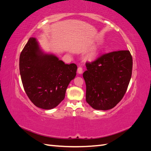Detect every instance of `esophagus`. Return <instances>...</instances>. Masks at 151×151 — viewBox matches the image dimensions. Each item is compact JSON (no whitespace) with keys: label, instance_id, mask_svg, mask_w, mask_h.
<instances>
[{"label":"esophagus","instance_id":"esophagus-1","mask_svg":"<svg viewBox=\"0 0 151 151\" xmlns=\"http://www.w3.org/2000/svg\"><path fill=\"white\" fill-rule=\"evenodd\" d=\"M83 69L81 67H78V68H77V73H78V74H82V73H83Z\"/></svg>","mask_w":151,"mask_h":151}]
</instances>
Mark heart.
I'll list each match as a JSON object with an SVG mask.
<instances>
[{
  "instance_id": "1",
  "label": "heart",
  "mask_w": 151,
  "mask_h": 151,
  "mask_svg": "<svg viewBox=\"0 0 151 151\" xmlns=\"http://www.w3.org/2000/svg\"><path fill=\"white\" fill-rule=\"evenodd\" d=\"M98 53V48L96 47L91 50L86 55L85 59L87 60H93L96 57Z\"/></svg>"
}]
</instances>
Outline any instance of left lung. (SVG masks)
<instances>
[{"label": "left lung", "instance_id": "8db88e82", "mask_svg": "<svg viewBox=\"0 0 151 151\" xmlns=\"http://www.w3.org/2000/svg\"><path fill=\"white\" fill-rule=\"evenodd\" d=\"M86 65L83 77L87 103L98 110L115 107L124 96L131 79L133 62L130 52L105 53Z\"/></svg>", "mask_w": 151, "mask_h": 151}]
</instances>
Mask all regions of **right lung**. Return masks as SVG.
<instances>
[{"label":"right lung","mask_w":151,"mask_h":151,"mask_svg":"<svg viewBox=\"0 0 151 151\" xmlns=\"http://www.w3.org/2000/svg\"><path fill=\"white\" fill-rule=\"evenodd\" d=\"M77 67L65 64L53 54L45 53L35 38H30L20 54L19 71L25 92L36 106L55 108L65 98Z\"/></svg>","instance_id":"obj_1"}]
</instances>
